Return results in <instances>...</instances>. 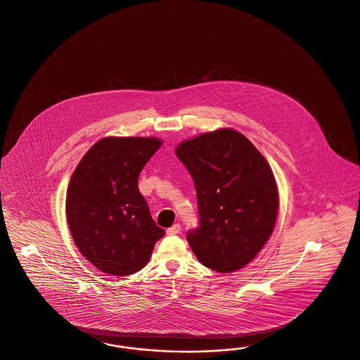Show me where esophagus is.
Returning a JSON list of instances; mask_svg holds the SVG:
<instances>
[{
	"label": "esophagus",
	"instance_id": "esophagus-1",
	"mask_svg": "<svg viewBox=\"0 0 360 360\" xmlns=\"http://www.w3.org/2000/svg\"><path fill=\"white\" fill-rule=\"evenodd\" d=\"M181 233V224H175L174 226H172L170 229H167L166 230V234L167 236H178Z\"/></svg>",
	"mask_w": 360,
	"mask_h": 360
}]
</instances>
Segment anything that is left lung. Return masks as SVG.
Segmentation results:
<instances>
[{"label":"left lung","mask_w":360,"mask_h":360,"mask_svg":"<svg viewBox=\"0 0 360 360\" xmlns=\"http://www.w3.org/2000/svg\"><path fill=\"white\" fill-rule=\"evenodd\" d=\"M176 157L191 174L199 227L187 233L198 261L234 273L261 251L274 231L279 193L273 170L246 136L230 127L182 141Z\"/></svg>","instance_id":"obj_1"}]
</instances>
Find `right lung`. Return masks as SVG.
Returning <instances> with one entry per match:
<instances>
[{"label": "right lung", "instance_id": "add662e5", "mask_svg": "<svg viewBox=\"0 0 360 360\" xmlns=\"http://www.w3.org/2000/svg\"><path fill=\"white\" fill-rule=\"evenodd\" d=\"M161 145L157 136H105L70 178L69 230L81 254L102 273L124 276L142 270L165 236L138 188L141 170Z\"/></svg>", "mask_w": 360, "mask_h": 360}]
</instances>
